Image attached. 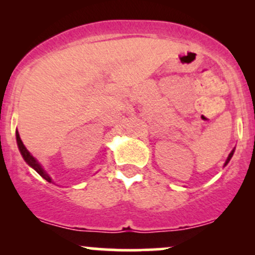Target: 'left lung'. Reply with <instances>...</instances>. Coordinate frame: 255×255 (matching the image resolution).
I'll use <instances>...</instances> for the list:
<instances>
[{
    "label": "left lung",
    "mask_w": 255,
    "mask_h": 255,
    "mask_svg": "<svg viewBox=\"0 0 255 255\" xmlns=\"http://www.w3.org/2000/svg\"><path fill=\"white\" fill-rule=\"evenodd\" d=\"M234 152H235V148H234V150H233V151H231V152H230V153H229V156H228V158H227V160H225V163H224V166H225V165H227V164H228V163H229V160L231 159V157H233Z\"/></svg>",
    "instance_id": "obj_1"
}]
</instances>
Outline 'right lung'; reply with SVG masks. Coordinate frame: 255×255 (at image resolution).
<instances>
[{
  "mask_svg": "<svg viewBox=\"0 0 255 255\" xmlns=\"http://www.w3.org/2000/svg\"><path fill=\"white\" fill-rule=\"evenodd\" d=\"M15 135H16L17 147H19L20 153H21V156H22V158H24V159H25V162L27 163V164L30 165L31 168H33L34 170H36V171L38 172V174H39L40 176H42V177L44 178V180H46V181H48V182H52L51 177L49 176L48 172H46L45 170H44L43 166L40 165V163L38 162V160L36 159V158H34L33 156H32V154L30 153V152L27 151V148L25 147V145L22 144L21 139H20V135H19V131H17V130H16Z\"/></svg>",
  "mask_w": 255,
  "mask_h": 255,
  "instance_id": "add662e5",
  "label": "right lung"
}]
</instances>
